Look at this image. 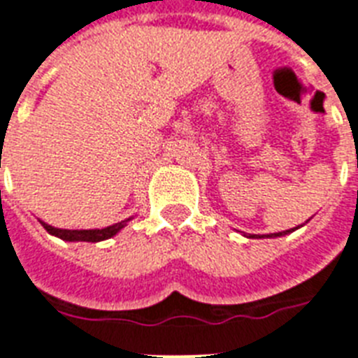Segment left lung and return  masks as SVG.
I'll use <instances>...</instances> for the list:
<instances>
[{
	"instance_id": "left-lung-1",
	"label": "left lung",
	"mask_w": 358,
	"mask_h": 358,
	"mask_svg": "<svg viewBox=\"0 0 358 358\" xmlns=\"http://www.w3.org/2000/svg\"><path fill=\"white\" fill-rule=\"evenodd\" d=\"M310 221V219H308ZM308 221H305V223H308ZM305 223L299 224V227H295V229H289V230H284V232H277V234H264V236H258V234H245L247 238H280V236H286V234H292V232H295L297 229H301V227H305Z\"/></svg>"
}]
</instances>
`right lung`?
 Wrapping results in <instances>:
<instances>
[{"label": "right lung", "mask_w": 358, "mask_h": 358, "mask_svg": "<svg viewBox=\"0 0 358 358\" xmlns=\"http://www.w3.org/2000/svg\"><path fill=\"white\" fill-rule=\"evenodd\" d=\"M134 217L124 219L120 223H115L111 227H106V229H91V230H69V229H55L52 224L41 221V224L48 230V234L55 236V238L63 239V241H91V243H98V241H103V239H109L117 236L120 230L128 224V221H131Z\"/></svg>", "instance_id": "right-lung-1"}]
</instances>
